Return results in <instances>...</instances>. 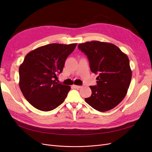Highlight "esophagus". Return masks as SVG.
<instances>
[{"instance_id": "obj_1", "label": "esophagus", "mask_w": 152, "mask_h": 152, "mask_svg": "<svg viewBox=\"0 0 152 152\" xmlns=\"http://www.w3.org/2000/svg\"><path fill=\"white\" fill-rule=\"evenodd\" d=\"M73 87H74V88H75V89H80L81 87H82V86H76V85H73Z\"/></svg>"}]
</instances>
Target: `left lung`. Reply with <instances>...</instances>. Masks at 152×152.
<instances>
[{"mask_svg": "<svg viewBox=\"0 0 152 152\" xmlns=\"http://www.w3.org/2000/svg\"><path fill=\"white\" fill-rule=\"evenodd\" d=\"M78 48L88 58L91 72L98 74L97 86L86 102L99 112H106L120 103L129 87L132 71L129 60L115 45L93 40L79 44Z\"/></svg>", "mask_w": 152, "mask_h": 152, "instance_id": "8db88e82", "label": "left lung"}]
</instances>
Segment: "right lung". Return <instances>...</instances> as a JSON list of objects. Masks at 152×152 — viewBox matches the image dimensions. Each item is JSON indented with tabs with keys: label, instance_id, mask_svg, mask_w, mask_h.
<instances>
[{
	"label": "right lung",
	"instance_id": "right-lung-1",
	"mask_svg": "<svg viewBox=\"0 0 152 152\" xmlns=\"http://www.w3.org/2000/svg\"><path fill=\"white\" fill-rule=\"evenodd\" d=\"M77 44H50L31 50L19 68L20 89L26 99L35 108L48 112L65 99L70 86L58 84L66 59Z\"/></svg>",
	"mask_w": 152,
	"mask_h": 152
}]
</instances>
